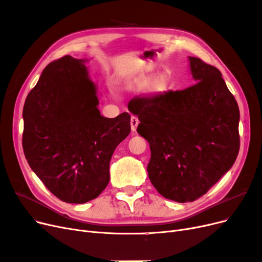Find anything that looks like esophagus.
<instances>
[{"label": "esophagus", "mask_w": 262, "mask_h": 262, "mask_svg": "<svg viewBox=\"0 0 262 262\" xmlns=\"http://www.w3.org/2000/svg\"><path fill=\"white\" fill-rule=\"evenodd\" d=\"M139 124V120L137 119L136 116H132L130 117V127H132V130L135 132L137 129V126Z\"/></svg>", "instance_id": "obj_1"}]
</instances>
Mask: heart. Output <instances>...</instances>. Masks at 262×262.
Segmentation results:
<instances>
[{"instance_id":"b5f03b06","label":"heart","mask_w":262,"mask_h":262,"mask_svg":"<svg viewBox=\"0 0 262 262\" xmlns=\"http://www.w3.org/2000/svg\"><path fill=\"white\" fill-rule=\"evenodd\" d=\"M149 88V90L152 92V94H163L167 89H168V78L166 75H160L158 77L154 78L151 80L150 78H145L138 80L136 82L132 83V85L128 86L129 89L132 90H136L140 91L143 90L145 88Z\"/></svg>"}]
</instances>
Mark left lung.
<instances>
[{
	"mask_svg": "<svg viewBox=\"0 0 262 262\" xmlns=\"http://www.w3.org/2000/svg\"><path fill=\"white\" fill-rule=\"evenodd\" d=\"M188 62L195 85L129 102L140 121L137 132L150 145L151 184L181 204L205 195L239 150V108L221 72L198 57Z\"/></svg>",
	"mask_w": 262,
	"mask_h": 262,
	"instance_id": "8db88e82",
	"label": "left lung"
}]
</instances>
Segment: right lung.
I'll return each instance as SVG.
<instances>
[{
    "label": "right lung",
    "mask_w": 262,
    "mask_h": 262,
    "mask_svg": "<svg viewBox=\"0 0 262 262\" xmlns=\"http://www.w3.org/2000/svg\"><path fill=\"white\" fill-rule=\"evenodd\" d=\"M86 58L50 63L23 110V148L31 170L67 204L97 198L110 181L115 148L130 133V115H101Z\"/></svg>",
    "instance_id": "1"
}]
</instances>
